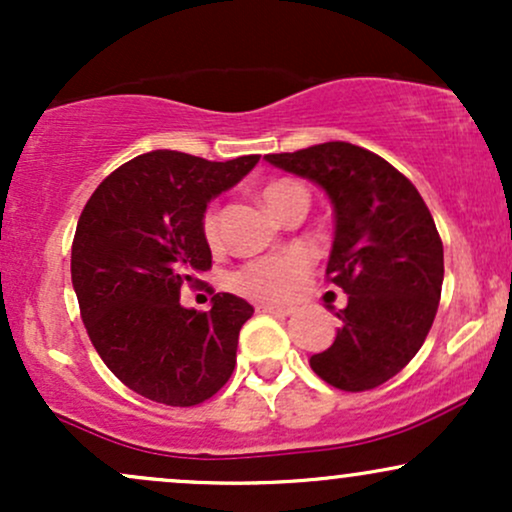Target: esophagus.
<instances>
[{
  "mask_svg": "<svg viewBox=\"0 0 512 512\" xmlns=\"http://www.w3.org/2000/svg\"><path fill=\"white\" fill-rule=\"evenodd\" d=\"M257 313H272V315H293L296 308L293 305H279V303H257Z\"/></svg>",
  "mask_w": 512,
  "mask_h": 512,
  "instance_id": "34e87169",
  "label": "esophagus"
}]
</instances>
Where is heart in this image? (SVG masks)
<instances>
[{
	"label": "heart",
	"instance_id": "b5f03b06",
	"mask_svg": "<svg viewBox=\"0 0 512 512\" xmlns=\"http://www.w3.org/2000/svg\"><path fill=\"white\" fill-rule=\"evenodd\" d=\"M262 197L267 207L274 211L279 219H284L291 209L305 207L308 209V190L293 178H274L262 187ZM219 207L209 204L202 216V233L209 245L219 243ZM310 255L303 250L281 252V255L257 257V260L245 262L231 276V286L245 296L260 298V301H284L293 293L301 291V286L308 279Z\"/></svg>",
	"mask_w": 512,
	"mask_h": 512
}]
</instances>
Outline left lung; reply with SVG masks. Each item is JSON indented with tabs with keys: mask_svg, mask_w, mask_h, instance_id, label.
Here are the masks:
<instances>
[{
	"mask_svg": "<svg viewBox=\"0 0 512 512\" xmlns=\"http://www.w3.org/2000/svg\"><path fill=\"white\" fill-rule=\"evenodd\" d=\"M267 161L317 182L334 204L325 276L349 303L310 368L344 392L387 383L426 342L438 310L443 240L431 211L407 175L363 146L327 142Z\"/></svg>",
	"mask_w": 512,
	"mask_h": 512,
	"instance_id": "left-lung-1",
	"label": "left lung"
}]
</instances>
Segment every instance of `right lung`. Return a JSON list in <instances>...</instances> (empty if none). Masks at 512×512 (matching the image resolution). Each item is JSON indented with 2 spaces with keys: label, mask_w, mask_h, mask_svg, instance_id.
<instances>
[{
  "label": "right lung",
  "mask_w": 512,
  "mask_h": 512,
  "mask_svg": "<svg viewBox=\"0 0 512 512\" xmlns=\"http://www.w3.org/2000/svg\"><path fill=\"white\" fill-rule=\"evenodd\" d=\"M260 156L216 163L151 151L96 187L72 243V284L98 356L120 383L151 402L195 407L236 368L252 305L216 293L211 310H187L180 289L211 269L202 216L211 197L248 175Z\"/></svg>",
  "instance_id": "1"
}]
</instances>
